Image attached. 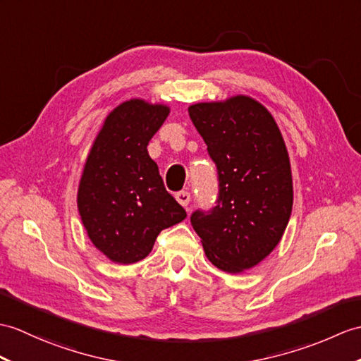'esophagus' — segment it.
Segmentation results:
<instances>
[{"label":"esophagus","mask_w":361,"mask_h":361,"mask_svg":"<svg viewBox=\"0 0 361 361\" xmlns=\"http://www.w3.org/2000/svg\"><path fill=\"white\" fill-rule=\"evenodd\" d=\"M175 198H177V201L181 206L186 207L189 204V201H190V194L186 190H180V192H177V194H175Z\"/></svg>","instance_id":"obj_1"}]
</instances>
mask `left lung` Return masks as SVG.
<instances>
[{"instance_id": "obj_1", "label": "left lung", "mask_w": 361, "mask_h": 361, "mask_svg": "<svg viewBox=\"0 0 361 361\" xmlns=\"http://www.w3.org/2000/svg\"><path fill=\"white\" fill-rule=\"evenodd\" d=\"M189 116L219 171V198L190 223L214 266L240 274L279 245L292 212L286 145L271 112L237 95L189 106Z\"/></svg>"}]
</instances>
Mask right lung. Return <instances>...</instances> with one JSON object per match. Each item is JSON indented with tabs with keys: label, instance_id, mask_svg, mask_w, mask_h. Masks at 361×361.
I'll use <instances>...</instances> for the list:
<instances>
[{
	"label": "right lung",
	"instance_id": "add662e5",
	"mask_svg": "<svg viewBox=\"0 0 361 361\" xmlns=\"http://www.w3.org/2000/svg\"><path fill=\"white\" fill-rule=\"evenodd\" d=\"M169 115L164 104L132 98L107 115L78 186V212L94 246L111 262L146 258L163 229L186 219L166 190L149 141Z\"/></svg>",
	"mask_w": 361,
	"mask_h": 361
}]
</instances>
